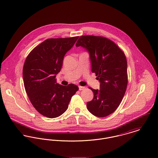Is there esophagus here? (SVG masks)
Masks as SVG:
<instances>
[{
	"label": "esophagus",
	"instance_id": "obj_1",
	"mask_svg": "<svg viewBox=\"0 0 158 158\" xmlns=\"http://www.w3.org/2000/svg\"><path fill=\"white\" fill-rule=\"evenodd\" d=\"M78 88H79V90H84L85 89V88L84 86H78Z\"/></svg>",
	"mask_w": 158,
	"mask_h": 158
}]
</instances>
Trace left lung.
I'll return each mask as SVG.
<instances>
[{"mask_svg": "<svg viewBox=\"0 0 158 158\" xmlns=\"http://www.w3.org/2000/svg\"><path fill=\"white\" fill-rule=\"evenodd\" d=\"M76 46H81L89 52L91 70L100 83V90L89 88L94 98L87 103V108L97 117L108 116L118 107L126 92V56L113 41L102 36H81Z\"/></svg>", "mask_w": 158, "mask_h": 158, "instance_id": "1", "label": "left lung"}]
</instances>
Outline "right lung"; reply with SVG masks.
<instances>
[{
	"instance_id": "right-lung-1",
	"label": "right lung",
	"mask_w": 158,
	"mask_h": 158,
	"mask_svg": "<svg viewBox=\"0 0 158 158\" xmlns=\"http://www.w3.org/2000/svg\"><path fill=\"white\" fill-rule=\"evenodd\" d=\"M78 36L46 40L27 56L23 68V80L28 97L38 113L55 118L68 108L72 97L78 90L77 85L64 86L56 83L64 56Z\"/></svg>"
}]
</instances>
